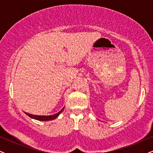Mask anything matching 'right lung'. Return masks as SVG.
Instances as JSON below:
<instances>
[{
	"label": "right lung",
	"instance_id": "add662e5",
	"mask_svg": "<svg viewBox=\"0 0 153 153\" xmlns=\"http://www.w3.org/2000/svg\"><path fill=\"white\" fill-rule=\"evenodd\" d=\"M63 109H64V108H63L61 111H59L58 113L55 114H53V115H50V116H38V115L30 114H28V113H26V112H25V113H26V114L29 116V117H31V118H32V119H36V120H39V121H50V120H53V119L57 118V117L59 115V114H60L61 112L62 111Z\"/></svg>",
	"mask_w": 153,
	"mask_h": 153
}]
</instances>
